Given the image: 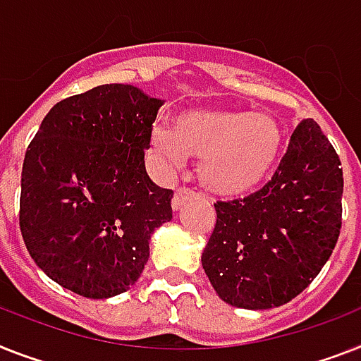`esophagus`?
<instances>
[{
	"mask_svg": "<svg viewBox=\"0 0 361 361\" xmlns=\"http://www.w3.org/2000/svg\"><path fill=\"white\" fill-rule=\"evenodd\" d=\"M192 196H195V190L180 187V189L176 190L174 198H172V207H174V209H180V207L183 206L189 198H192Z\"/></svg>",
	"mask_w": 361,
	"mask_h": 361,
	"instance_id": "34e87169",
	"label": "esophagus"
}]
</instances>
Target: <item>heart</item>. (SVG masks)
Segmentation results:
<instances>
[{
    "instance_id": "1",
    "label": "heart",
    "mask_w": 361,
    "mask_h": 361,
    "mask_svg": "<svg viewBox=\"0 0 361 361\" xmlns=\"http://www.w3.org/2000/svg\"><path fill=\"white\" fill-rule=\"evenodd\" d=\"M152 152L166 169H180L187 155L200 157L202 185L222 196L256 187L272 171L283 145L274 116L247 111H190L176 120L174 131L155 126Z\"/></svg>"
}]
</instances>
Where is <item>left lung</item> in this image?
Returning <instances> with one entry per match:
<instances>
[{"label":"left lung","mask_w":361,"mask_h":361,"mask_svg":"<svg viewBox=\"0 0 361 361\" xmlns=\"http://www.w3.org/2000/svg\"><path fill=\"white\" fill-rule=\"evenodd\" d=\"M341 198L338 152L315 120H302L262 189L215 202L202 265L219 297L231 306L269 310L300 295L338 243Z\"/></svg>","instance_id":"obj_1"}]
</instances>
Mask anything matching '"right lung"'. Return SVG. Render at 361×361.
Returning a JSON list of instances; mask_svg holds the SVG:
<instances>
[{"mask_svg": "<svg viewBox=\"0 0 361 361\" xmlns=\"http://www.w3.org/2000/svg\"><path fill=\"white\" fill-rule=\"evenodd\" d=\"M161 99L102 85L51 107L22 166L20 230L59 286L87 298L126 293L172 219V189L148 178L145 150Z\"/></svg>", "mask_w": 361, "mask_h": 361, "instance_id": "right-lung-1", "label": "right lung"}]
</instances>
